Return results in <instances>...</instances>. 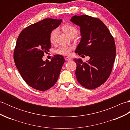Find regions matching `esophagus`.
<instances>
[{"mask_svg":"<svg viewBox=\"0 0 130 130\" xmlns=\"http://www.w3.org/2000/svg\"><path fill=\"white\" fill-rule=\"evenodd\" d=\"M65 59L66 61H70V60H71V58L68 57H66L65 58Z\"/></svg>","mask_w":130,"mask_h":130,"instance_id":"1","label":"esophagus"}]
</instances>
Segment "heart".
<instances>
[{
	"label": "heart",
	"mask_w": 130,
	"mask_h": 130,
	"mask_svg": "<svg viewBox=\"0 0 130 130\" xmlns=\"http://www.w3.org/2000/svg\"><path fill=\"white\" fill-rule=\"evenodd\" d=\"M62 31L67 34L69 37H75L78 34V29L75 27L70 25V24H64L62 26ZM58 34V30L55 29L51 32L50 35V41L51 43H54L56 40L57 35ZM71 50V47H59L55 50V52L58 55H63V56H68L69 55Z\"/></svg>",
	"instance_id": "1"
}]
</instances>
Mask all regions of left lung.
Listing matches in <instances>:
<instances>
[{
    "mask_svg": "<svg viewBox=\"0 0 130 130\" xmlns=\"http://www.w3.org/2000/svg\"><path fill=\"white\" fill-rule=\"evenodd\" d=\"M70 21L80 28L81 40L75 53L90 57L87 62L74 59L75 75L82 86L93 89L109 78L116 57L114 38L100 19L87 15H74Z\"/></svg>",
    "mask_w": 130,
    "mask_h": 130,
    "instance_id": "8db88e82",
    "label": "left lung"
}]
</instances>
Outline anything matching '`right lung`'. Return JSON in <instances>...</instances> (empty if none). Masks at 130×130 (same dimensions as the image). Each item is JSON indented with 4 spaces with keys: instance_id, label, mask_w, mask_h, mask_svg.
<instances>
[{
    "instance_id": "add662e5",
    "label": "right lung",
    "mask_w": 130,
    "mask_h": 130,
    "mask_svg": "<svg viewBox=\"0 0 130 130\" xmlns=\"http://www.w3.org/2000/svg\"><path fill=\"white\" fill-rule=\"evenodd\" d=\"M62 19L46 18L23 29L16 42L14 60L26 83L34 89L45 91L56 83L65 59L55 55L50 61H44V53L51 48L50 35Z\"/></svg>"
}]
</instances>
